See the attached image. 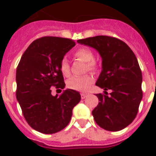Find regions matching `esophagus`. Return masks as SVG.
I'll list each match as a JSON object with an SVG mask.
<instances>
[{
  "mask_svg": "<svg viewBox=\"0 0 156 156\" xmlns=\"http://www.w3.org/2000/svg\"><path fill=\"white\" fill-rule=\"evenodd\" d=\"M87 96V95H86V94H83V93L81 94V98H82L83 100V99H85Z\"/></svg>",
  "mask_w": 156,
  "mask_h": 156,
  "instance_id": "34e87169",
  "label": "esophagus"
}]
</instances>
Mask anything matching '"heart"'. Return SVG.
Instances as JSON below:
<instances>
[{
    "label": "heart",
    "mask_w": 156,
    "mask_h": 156,
    "mask_svg": "<svg viewBox=\"0 0 156 156\" xmlns=\"http://www.w3.org/2000/svg\"><path fill=\"white\" fill-rule=\"evenodd\" d=\"M75 56L78 57L80 60L83 61L84 62H87V69L89 70H95L97 66L96 64L93 60H94V54L93 52L88 48H79L75 52ZM60 69H61V73L64 76H69V66L67 60L66 58L62 59L61 61V65H60ZM94 78L91 75L87 74L85 76H80V77H73L71 78L67 83V86L69 88L73 89V90H80V91H86L90 88V85L92 84Z\"/></svg>",
    "instance_id": "b5f03b06"
}]
</instances>
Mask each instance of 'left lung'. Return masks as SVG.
I'll return each instance as SVG.
<instances>
[{"mask_svg":"<svg viewBox=\"0 0 156 156\" xmlns=\"http://www.w3.org/2000/svg\"><path fill=\"white\" fill-rule=\"evenodd\" d=\"M77 42L95 49L102 58L95 85L104 89L105 95H96L100 102L92 111L95 122L106 130L123 129L136 117L143 98V76L135 55L126 43L106 35ZM108 90H112L109 96Z\"/></svg>","mask_w":156,"mask_h":156,"instance_id":"1","label":"left lung"}]
</instances>
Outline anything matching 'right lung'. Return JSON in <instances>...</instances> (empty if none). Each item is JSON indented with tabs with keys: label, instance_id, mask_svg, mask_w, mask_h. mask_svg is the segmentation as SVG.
<instances>
[{
	"label": "right lung",
	"instance_id": "obj_1",
	"mask_svg": "<svg viewBox=\"0 0 156 156\" xmlns=\"http://www.w3.org/2000/svg\"><path fill=\"white\" fill-rule=\"evenodd\" d=\"M75 46L73 40L46 36L33 41L16 70V97L29 126L40 133H57L68 126L73 108L80 102L78 91L63 90L52 95L51 87L64 89L61 61Z\"/></svg>",
	"mask_w": 156,
	"mask_h": 156
}]
</instances>
